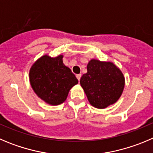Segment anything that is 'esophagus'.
Instances as JSON below:
<instances>
[{
  "label": "esophagus",
  "mask_w": 153,
  "mask_h": 153,
  "mask_svg": "<svg viewBox=\"0 0 153 153\" xmlns=\"http://www.w3.org/2000/svg\"><path fill=\"white\" fill-rule=\"evenodd\" d=\"M76 76V78H77V79L78 80H80V78H81V74H77V75Z\"/></svg>",
  "instance_id": "1"
}]
</instances>
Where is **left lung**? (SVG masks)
<instances>
[{"instance_id": "1", "label": "left lung", "mask_w": 153, "mask_h": 153, "mask_svg": "<svg viewBox=\"0 0 153 153\" xmlns=\"http://www.w3.org/2000/svg\"><path fill=\"white\" fill-rule=\"evenodd\" d=\"M80 85L91 105L103 109L114 104L121 96L125 79L113 62L91 59L87 73L81 77Z\"/></svg>"}]
</instances>
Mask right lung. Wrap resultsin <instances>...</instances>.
<instances>
[{
  "mask_svg": "<svg viewBox=\"0 0 153 153\" xmlns=\"http://www.w3.org/2000/svg\"><path fill=\"white\" fill-rule=\"evenodd\" d=\"M62 54L51 57L48 54L39 57L31 66L29 77L35 93L51 105L62 104L78 79L69 67L63 63Z\"/></svg>",
  "mask_w": 153,
  "mask_h": 153,
  "instance_id": "1",
  "label": "right lung"
}]
</instances>
